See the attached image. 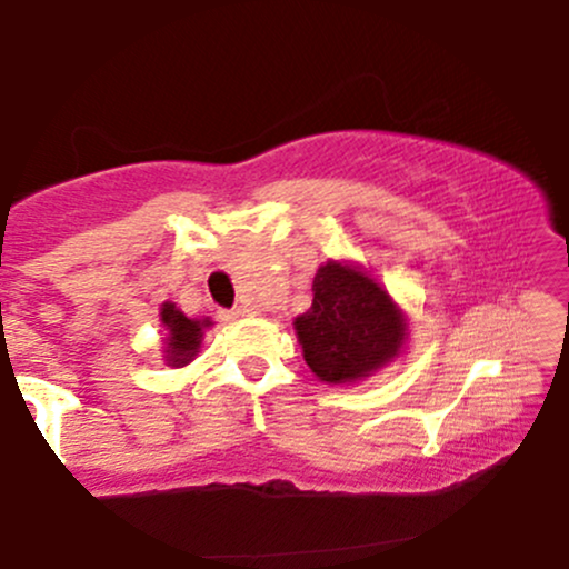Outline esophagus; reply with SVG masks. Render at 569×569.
<instances>
[{"mask_svg": "<svg viewBox=\"0 0 569 569\" xmlns=\"http://www.w3.org/2000/svg\"><path fill=\"white\" fill-rule=\"evenodd\" d=\"M246 312H248V307L238 305V307H232V310H224V312H221V318H224V321H238V318H243Z\"/></svg>", "mask_w": 569, "mask_h": 569, "instance_id": "1", "label": "esophagus"}]
</instances>
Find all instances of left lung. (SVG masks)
<instances>
[{
    "instance_id": "left-lung-1",
    "label": "left lung",
    "mask_w": 569,
    "mask_h": 569,
    "mask_svg": "<svg viewBox=\"0 0 569 569\" xmlns=\"http://www.w3.org/2000/svg\"><path fill=\"white\" fill-rule=\"evenodd\" d=\"M307 367L323 382H356L388 363L407 323L388 291L348 264L329 262L312 280V307L293 321Z\"/></svg>"
}]
</instances>
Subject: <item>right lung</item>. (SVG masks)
I'll use <instances>...</instances> for the list:
<instances>
[{
    "label": "right lung",
    "mask_w": 569,
    "mask_h": 569,
    "mask_svg": "<svg viewBox=\"0 0 569 569\" xmlns=\"http://www.w3.org/2000/svg\"><path fill=\"white\" fill-rule=\"evenodd\" d=\"M162 323L168 329V361L173 367H184L189 358L200 350V337L206 326H211L208 318L202 321H194V318H187L184 312L176 310V305L166 302L160 312Z\"/></svg>",
    "instance_id": "right-lung-1"
}]
</instances>
